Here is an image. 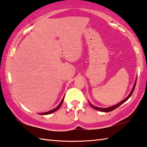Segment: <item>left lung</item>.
Segmentation results:
<instances>
[{
  "label": "left lung",
  "instance_id": "obj_1",
  "mask_svg": "<svg viewBox=\"0 0 147 147\" xmlns=\"http://www.w3.org/2000/svg\"><path fill=\"white\" fill-rule=\"evenodd\" d=\"M136 81H137V80H136V82H135V84H134V87H133L132 90H131V92L129 93V94L128 95V96L126 97V98H125L124 100H123V101H122L121 102H120L119 103H118L117 105H115L112 106V107H107V108H100V107H95V106H94V105H92V103H91L90 102H89V103H90V105L93 107V108H94V109H95V110L99 111H101V112H104V113H107V112H111V111H112L115 110V109L117 108V107H118L119 106H120L121 105H122L123 103H125V102L128 99H129L130 97L131 96V95H132V94H133V92H134V91L135 87H136Z\"/></svg>",
  "mask_w": 147,
  "mask_h": 147
}]
</instances>
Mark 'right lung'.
Listing matches in <instances>:
<instances>
[{
  "label": "right lung",
  "mask_w": 147,
  "mask_h": 147,
  "mask_svg": "<svg viewBox=\"0 0 147 147\" xmlns=\"http://www.w3.org/2000/svg\"><path fill=\"white\" fill-rule=\"evenodd\" d=\"M63 99H64V97H63V98L62 99L61 101L60 102V103H59V105H58V106L55 107V109H52V110H51V111H50L46 112V113H38V114H39V115H50V114L52 113H54L55 111H56L57 110H58V109H59L60 108V107L61 106V105H62V103H63Z\"/></svg>",
  "instance_id": "obj_1"
}]
</instances>
